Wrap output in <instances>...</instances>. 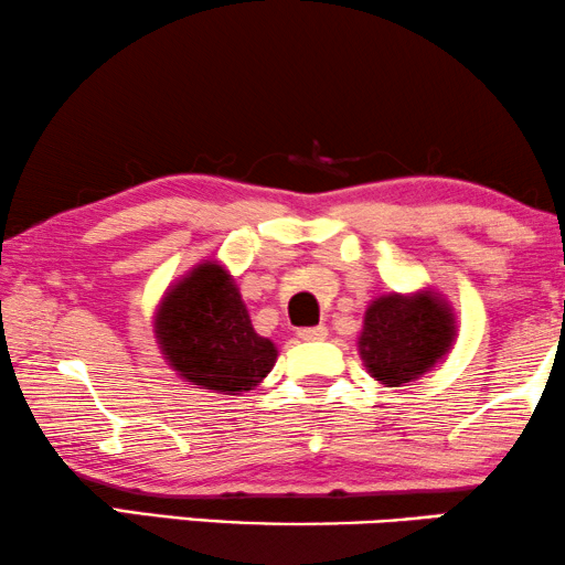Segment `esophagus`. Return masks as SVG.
I'll return each mask as SVG.
<instances>
[{"label":"esophagus","instance_id":"1","mask_svg":"<svg viewBox=\"0 0 565 565\" xmlns=\"http://www.w3.org/2000/svg\"><path fill=\"white\" fill-rule=\"evenodd\" d=\"M297 335L301 340H322L328 338V328H324V324H317V328H301Z\"/></svg>","mask_w":565,"mask_h":565}]
</instances>
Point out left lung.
<instances>
[{"label":"left lung","instance_id":"left-lung-1","mask_svg":"<svg viewBox=\"0 0 565 565\" xmlns=\"http://www.w3.org/2000/svg\"><path fill=\"white\" fill-rule=\"evenodd\" d=\"M452 338L456 322L438 294H386L365 309L359 351L373 379L402 386L430 371L450 351Z\"/></svg>","mask_w":565,"mask_h":565}]
</instances>
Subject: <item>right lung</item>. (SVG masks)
I'll use <instances>...</instances> for the list:
<instances>
[{
  "instance_id": "right-lung-1",
  "label": "right lung",
  "mask_w": 565,
  "mask_h": 565,
  "mask_svg": "<svg viewBox=\"0 0 565 565\" xmlns=\"http://www.w3.org/2000/svg\"><path fill=\"white\" fill-rule=\"evenodd\" d=\"M166 361L196 388L250 392L276 363V345L253 330L241 291L217 260H206L166 291L156 312Z\"/></svg>"
}]
</instances>
